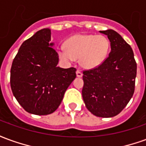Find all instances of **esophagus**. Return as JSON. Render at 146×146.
<instances>
[{"mask_svg":"<svg viewBox=\"0 0 146 146\" xmlns=\"http://www.w3.org/2000/svg\"><path fill=\"white\" fill-rule=\"evenodd\" d=\"M76 76H78V77H81L83 76V73L82 72L80 71V70H76Z\"/></svg>","mask_w":146,"mask_h":146,"instance_id":"1","label":"esophagus"}]
</instances>
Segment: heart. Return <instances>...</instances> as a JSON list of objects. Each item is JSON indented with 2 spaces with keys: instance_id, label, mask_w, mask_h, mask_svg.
<instances>
[{
  "instance_id": "obj_1",
  "label": "heart",
  "mask_w": 146,
  "mask_h": 146,
  "mask_svg": "<svg viewBox=\"0 0 146 146\" xmlns=\"http://www.w3.org/2000/svg\"><path fill=\"white\" fill-rule=\"evenodd\" d=\"M110 46V40L103 35L78 34L67 39L65 48L58 49V54L65 61L80 58V63L84 68L93 69L106 60Z\"/></svg>"
}]
</instances>
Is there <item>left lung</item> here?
I'll return each mask as SVG.
<instances>
[{
  "label": "left lung",
  "instance_id": "8db88e82",
  "mask_svg": "<svg viewBox=\"0 0 146 146\" xmlns=\"http://www.w3.org/2000/svg\"><path fill=\"white\" fill-rule=\"evenodd\" d=\"M108 36L111 51L98 66L83 71L82 96L95 116L113 117L127 105L135 92L137 63L131 46L113 30L99 31Z\"/></svg>",
  "mask_w": 146,
  "mask_h": 146
}]
</instances>
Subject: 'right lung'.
<instances>
[{
    "instance_id": "add662e5",
    "label": "right lung",
    "mask_w": 146,
    "mask_h": 146,
    "mask_svg": "<svg viewBox=\"0 0 146 146\" xmlns=\"http://www.w3.org/2000/svg\"><path fill=\"white\" fill-rule=\"evenodd\" d=\"M50 40V29L37 31L23 43L11 65L12 93L24 110L35 115L57 110L76 76V68L57 67L58 54Z\"/></svg>"
}]
</instances>
